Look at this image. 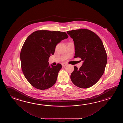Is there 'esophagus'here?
<instances>
[{"mask_svg": "<svg viewBox=\"0 0 123 123\" xmlns=\"http://www.w3.org/2000/svg\"><path fill=\"white\" fill-rule=\"evenodd\" d=\"M67 65V64H66V63H62V66H63V67H65L66 65Z\"/></svg>", "mask_w": 123, "mask_h": 123, "instance_id": "1", "label": "esophagus"}]
</instances>
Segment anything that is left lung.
Wrapping results in <instances>:
<instances>
[{
  "label": "left lung",
  "instance_id": "left-lung-1",
  "mask_svg": "<svg viewBox=\"0 0 123 123\" xmlns=\"http://www.w3.org/2000/svg\"><path fill=\"white\" fill-rule=\"evenodd\" d=\"M73 39L74 58H80L83 63L79 69L74 66L70 78L76 86L87 88L99 80L104 73L107 54L102 41L94 32L86 29L67 31Z\"/></svg>",
  "mask_w": 123,
  "mask_h": 123
}]
</instances>
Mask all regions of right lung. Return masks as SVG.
<instances>
[{"instance_id":"1","label":"right lung","mask_w":123,"mask_h":123,"mask_svg":"<svg viewBox=\"0 0 123 123\" xmlns=\"http://www.w3.org/2000/svg\"><path fill=\"white\" fill-rule=\"evenodd\" d=\"M65 32L38 30L27 37L20 53L21 69L29 83L39 90L47 89L55 84L62 65H49L48 59L55 47L68 38Z\"/></svg>"}]
</instances>
